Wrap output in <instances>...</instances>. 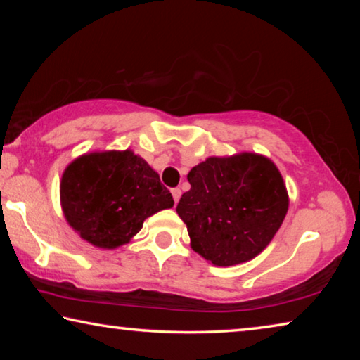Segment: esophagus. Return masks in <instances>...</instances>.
Wrapping results in <instances>:
<instances>
[{
	"instance_id": "1",
	"label": "esophagus",
	"mask_w": 360,
	"mask_h": 360,
	"mask_svg": "<svg viewBox=\"0 0 360 360\" xmlns=\"http://www.w3.org/2000/svg\"><path fill=\"white\" fill-rule=\"evenodd\" d=\"M172 195H173L174 203H178V202H179V198H181V188H179V187H174V188H172Z\"/></svg>"
}]
</instances>
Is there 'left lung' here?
Segmentation results:
<instances>
[{"mask_svg": "<svg viewBox=\"0 0 360 360\" xmlns=\"http://www.w3.org/2000/svg\"><path fill=\"white\" fill-rule=\"evenodd\" d=\"M176 211L192 249L217 266L254 259L281 227L288 191L275 163L257 154L210 157L187 174Z\"/></svg>", "mask_w": 360, "mask_h": 360, "instance_id": "8db88e82", "label": "left lung"}]
</instances>
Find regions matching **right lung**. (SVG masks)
I'll use <instances>...</instances> for the list:
<instances>
[{
  "label": "right lung",
  "instance_id": "add662e5",
  "mask_svg": "<svg viewBox=\"0 0 360 360\" xmlns=\"http://www.w3.org/2000/svg\"><path fill=\"white\" fill-rule=\"evenodd\" d=\"M60 198L71 227L103 249L129 243L144 219L174 205L158 174L131 150L76 158L65 169Z\"/></svg>",
  "mask_w": 360,
  "mask_h": 360
}]
</instances>
